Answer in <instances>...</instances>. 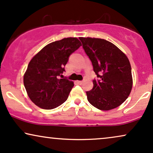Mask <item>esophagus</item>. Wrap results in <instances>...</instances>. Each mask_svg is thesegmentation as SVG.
Instances as JSON below:
<instances>
[{"label":"esophagus","mask_w":153,"mask_h":153,"mask_svg":"<svg viewBox=\"0 0 153 153\" xmlns=\"http://www.w3.org/2000/svg\"><path fill=\"white\" fill-rule=\"evenodd\" d=\"M78 83L79 85H82L83 83V81H78Z\"/></svg>","instance_id":"esophagus-1"}]
</instances>
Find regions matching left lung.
I'll list each match as a JSON object with an SVG mask.
<instances>
[{"mask_svg": "<svg viewBox=\"0 0 153 153\" xmlns=\"http://www.w3.org/2000/svg\"><path fill=\"white\" fill-rule=\"evenodd\" d=\"M99 80L86 92L90 103L98 109L109 111L126 101L133 87L130 62L117 46L103 39L80 37Z\"/></svg>", "mask_w": 153, "mask_h": 153, "instance_id": "1", "label": "left lung"}]
</instances>
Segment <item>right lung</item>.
<instances>
[{"label":"right lung","instance_id":"1","mask_svg":"<svg viewBox=\"0 0 153 153\" xmlns=\"http://www.w3.org/2000/svg\"><path fill=\"white\" fill-rule=\"evenodd\" d=\"M80 46L76 37L64 38L47 44L31 59L23 82L30 99L39 107L52 109L66 101L74 83L60 76L69 56Z\"/></svg>","mask_w":153,"mask_h":153}]
</instances>
